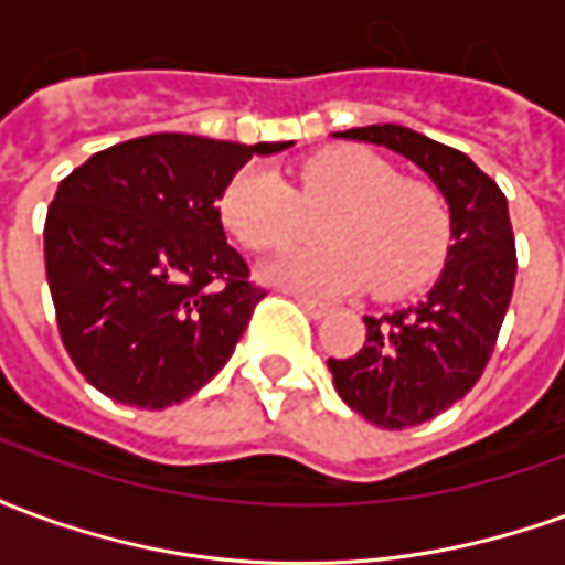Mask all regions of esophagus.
Wrapping results in <instances>:
<instances>
[{
	"instance_id": "34e87169",
	"label": "esophagus",
	"mask_w": 565,
	"mask_h": 565,
	"mask_svg": "<svg viewBox=\"0 0 565 565\" xmlns=\"http://www.w3.org/2000/svg\"><path fill=\"white\" fill-rule=\"evenodd\" d=\"M296 306L306 311L308 318H323L327 311H330V306H323V302H318V299H308V296H294Z\"/></svg>"
}]
</instances>
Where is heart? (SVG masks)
I'll return each mask as SVG.
<instances>
[{"instance_id": "heart-1", "label": "heart", "mask_w": 565, "mask_h": 565, "mask_svg": "<svg viewBox=\"0 0 565 565\" xmlns=\"http://www.w3.org/2000/svg\"><path fill=\"white\" fill-rule=\"evenodd\" d=\"M226 230L250 250L306 238L323 217L327 245L296 247L263 266L275 287L308 296H342L372 284L379 296L424 287L448 257L450 211L436 186L399 178L391 162L363 148L323 150L302 162L296 190L263 166H247L223 190Z\"/></svg>"}]
</instances>
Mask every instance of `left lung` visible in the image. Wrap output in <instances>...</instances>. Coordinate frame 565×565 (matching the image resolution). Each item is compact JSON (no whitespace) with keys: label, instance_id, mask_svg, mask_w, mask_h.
<instances>
[{"label":"left lung","instance_id":"1","mask_svg":"<svg viewBox=\"0 0 565 565\" xmlns=\"http://www.w3.org/2000/svg\"><path fill=\"white\" fill-rule=\"evenodd\" d=\"M403 153L424 169L450 209L445 271L417 306L366 320V344L348 360H327L348 408L384 429L426 424L472 391L514 290V233L497 181L462 150L408 127L375 124L335 132Z\"/></svg>","mask_w":565,"mask_h":565}]
</instances>
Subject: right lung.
Instances as JSON below:
<instances>
[{
  "label": "right lung",
  "instance_id": "1",
  "mask_svg": "<svg viewBox=\"0 0 565 565\" xmlns=\"http://www.w3.org/2000/svg\"><path fill=\"white\" fill-rule=\"evenodd\" d=\"M290 145L153 132L60 181L44 269L60 339L96 391L160 412L226 366L266 290L226 245L217 202L254 153Z\"/></svg>",
  "mask_w": 565,
  "mask_h": 565
}]
</instances>
